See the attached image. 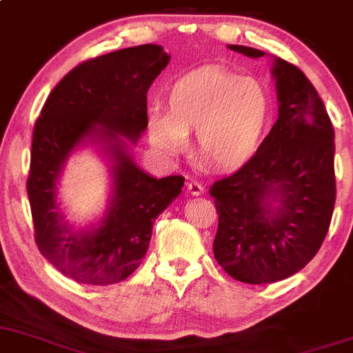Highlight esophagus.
Segmentation results:
<instances>
[{
  "instance_id": "1",
  "label": "esophagus",
  "mask_w": 353,
  "mask_h": 353,
  "mask_svg": "<svg viewBox=\"0 0 353 353\" xmlns=\"http://www.w3.org/2000/svg\"><path fill=\"white\" fill-rule=\"evenodd\" d=\"M187 192L190 195H202L203 194V187L202 183H199V181H188L187 183Z\"/></svg>"
}]
</instances>
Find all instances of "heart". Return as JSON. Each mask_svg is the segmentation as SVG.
<instances>
[{
    "label": "heart",
    "instance_id": "1",
    "mask_svg": "<svg viewBox=\"0 0 353 353\" xmlns=\"http://www.w3.org/2000/svg\"><path fill=\"white\" fill-rule=\"evenodd\" d=\"M274 101L255 76L207 66L181 76L168 92V112L148 119L151 144L176 158L195 130V152L217 170L246 165L260 150L270 125Z\"/></svg>",
    "mask_w": 353,
    "mask_h": 353
}]
</instances>
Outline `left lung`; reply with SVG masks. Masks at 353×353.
Masks as SVG:
<instances>
[{
  "mask_svg": "<svg viewBox=\"0 0 353 353\" xmlns=\"http://www.w3.org/2000/svg\"><path fill=\"white\" fill-rule=\"evenodd\" d=\"M243 56H267L228 46ZM277 122L256 154L234 175L216 181L219 226L214 256L232 279L272 284L303 270L318 253L335 207V132L304 72L272 57Z\"/></svg>",
  "mask_w": 353,
  "mask_h": 353,
  "instance_id": "left-lung-1",
  "label": "left lung"
}]
</instances>
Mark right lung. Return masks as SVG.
I'll use <instances>...</instances> for the list:
<instances>
[{"mask_svg": "<svg viewBox=\"0 0 353 353\" xmlns=\"http://www.w3.org/2000/svg\"><path fill=\"white\" fill-rule=\"evenodd\" d=\"M170 63L161 46L127 47L68 72L43 103L32 139L30 199L39 250L72 281H125L150 248L156 217L181 194L185 178H156L134 161L148 129V90ZM93 147L108 166L109 203L95 223H71L60 209V176L76 150Z\"/></svg>", "mask_w": 353, "mask_h": 353, "instance_id": "right-lung-1", "label": "right lung"}]
</instances>
